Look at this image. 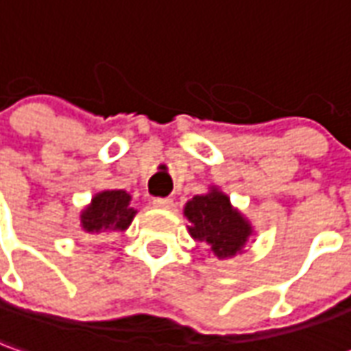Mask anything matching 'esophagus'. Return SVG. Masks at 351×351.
<instances>
[{"label": "esophagus", "mask_w": 351, "mask_h": 351, "mask_svg": "<svg viewBox=\"0 0 351 351\" xmlns=\"http://www.w3.org/2000/svg\"><path fill=\"white\" fill-rule=\"evenodd\" d=\"M152 206L168 210V208L173 206V200H171L170 197H156V199H152Z\"/></svg>", "instance_id": "1"}]
</instances>
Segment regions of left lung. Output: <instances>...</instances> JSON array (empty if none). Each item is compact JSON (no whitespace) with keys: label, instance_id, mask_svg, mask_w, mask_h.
Here are the masks:
<instances>
[{"label":"left lung","instance_id":"left-lung-1","mask_svg":"<svg viewBox=\"0 0 351 351\" xmlns=\"http://www.w3.org/2000/svg\"><path fill=\"white\" fill-rule=\"evenodd\" d=\"M191 221L189 233L212 246L217 258H231L245 246L252 229L223 193L212 189L208 195H197L185 206Z\"/></svg>","mask_w":351,"mask_h":351}]
</instances>
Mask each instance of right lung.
<instances>
[{
    "label": "right lung",
    "instance_id": "add662e5",
    "mask_svg": "<svg viewBox=\"0 0 351 351\" xmlns=\"http://www.w3.org/2000/svg\"><path fill=\"white\" fill-rule=\"evenodd\" d=\"M134 216L135 210L130 206V195L125 191H103L82 212V227L88 233L124 231Z\"/></svg>",
    "mask_w": 351,
    "mask_h": 351
}]
</instances>
